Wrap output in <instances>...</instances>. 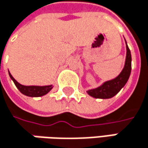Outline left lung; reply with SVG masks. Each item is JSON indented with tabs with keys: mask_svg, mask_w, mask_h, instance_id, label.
Returning <instances> with one entry per match:
<instances>
[{
	"mask_svg": "<svg viewBox=\"0 0 148 148\" xmlns=\"http://www.w3.org/2000/svg\"><path fill=\"white\" fill-rule=\"evenodd\" d=\"M126 61L124 68L121 74L116 78L104 82L102 86H99L98 88L87 91V93L90 96L96 99H110L114 97L116 93H118L119 91L125 86L131 73V53L128 45H126Z\"/></svg>",
	"mask_w": 148,
	"mask_h": 148,
	"instance_id": "obj_1",
	"label": "left lung"
}]
</instances>
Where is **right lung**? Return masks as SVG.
I'll list each match as a JSON object with an SVG mask.
<instances>
[{"label": "right lung", "mask_w": 148, "mask_h": 148, "mask_svg": "<svg viewBox=\"0 0 148 148\" xmlns=\"http://www.w3.org/2000/svg\"><path fill=\"white\" fill-rule=\"evenodd\" d=\"M10 78L13 79V81L14 82L15 86H17V88L19 90V92L26 96L29 97H41L44 96L45 94H47L51 89H52V86H23L21 84H19L18 82H17V80H15V79L9 73Z\"/></svg>", "instance_id": "right-lung-1"}]
</instances>
